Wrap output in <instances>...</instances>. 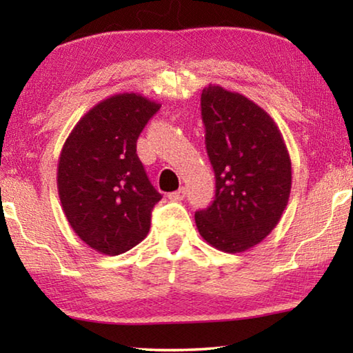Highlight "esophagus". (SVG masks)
I'll return each mask as SVG.
<instances>
[{"instance_id":"1","label":"esophagus","mask_w":353,"mask_h":353,"mask_svg":"<svg viewBox=\"0 0 353 353\" xmlns=\"http://www.w3.org/2000/svg\"><path fill=\"white\" fill-rule=\"evenodd\" d=\"M185 196H187V190L182 187V188H179L177 191H172V193H170L168 198L171 201H182V199H185Z\"/></svg>"}]
</instances>
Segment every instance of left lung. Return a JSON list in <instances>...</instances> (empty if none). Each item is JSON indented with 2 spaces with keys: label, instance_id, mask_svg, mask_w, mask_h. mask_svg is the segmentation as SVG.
Instances as JSON below:
<instances>
[{
  "label": "left lung",
  "instance_id": "left-lung-1",
  "mask_svg": "<svg viewBox=\"0 0 353 353\" xmlns=\"http://www.w3.org/2000/svg\"><path fill=\"white\" fill-rule=\"evenodd\" d=\"M214 199L194 213L201 236L244 252L277 225L290 199L291 160L274 119L240 93L208 85L201 94Z\"/></svg>",
  "mask_w": 353,
  "mask_h": 353
}]
</instances>
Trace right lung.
Segmentation results:
<instances>
[{
  "label": "right lung",
  "mask_w": 353,
  "mask_h": 353,
  "mask_svg": "<svg viewBox=\"0 0 353 353\" xmlns=\"http://www.w3.org/2000/svg\"><path fill=\"white\" fill-rule=\"evenodd\" d=\"M162 104L137 93L101 101L83 115L62 148L57 190L65 216L83 243L118 255L145 240L152 187L137 155V140Z\"/></svg>",
  "instance_id": "1"
}]
</instances>
